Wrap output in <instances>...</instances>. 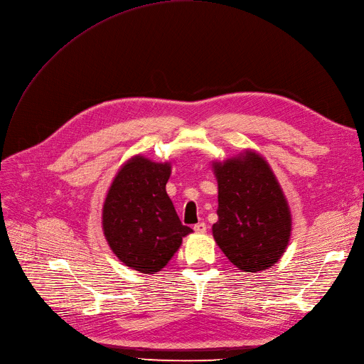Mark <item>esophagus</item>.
<instances>
[{"label": "esophagus", "instance_id": "obj_1", "mask_svg": "<svg viewBox=\"0 0 364 364\" xmlns=\"http://www.w3.org/2000/svg\"><path fill=\"white\" fill-rule=\"evenodd\" d=\"M194 231L196 232H205L206 231V224L205 223H198L194 225Z\"/></svg>", "mask_w": 364, "mask_h": 364}]
</instances>
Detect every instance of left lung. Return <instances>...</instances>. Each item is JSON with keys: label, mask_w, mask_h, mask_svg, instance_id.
Returning a JSON list of instances; mask_svg holds the SVG:
<instances>
[{"label": "left lung", "mask_w": 364, "mask_h": 364, "mask_svg": "<svg viewBox=\"0 0 364 364\" xmlns=\"http://www.w3.org/2000/svg\"><path fill=\"white\" fill-rule=\"evenodd\" d=\"M218 221L213 237L243 272L269 269L284 254L291 215L273 171L254 152L215 164Z\"/></svg>", "instance_id": "left-lung-1"}]
</instances>
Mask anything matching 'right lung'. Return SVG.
<instances>
[{"instance_id":"obj_1","label":"right lung","mask_w":364,"mask_h":364,"mask_svg":"<svg viewBox=\"0 0 364 364\" xmlns=\"http://www.w3.org/2000/svg\"><path fill=\"white\" fill-rule=\"evenodd\" d=\"M168 178V164L134 156L116 174L105 201L103 230L112 251L141 273L161 270L193 231L166 193Z\"/></svg>"}]
</instances>
